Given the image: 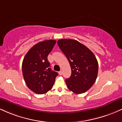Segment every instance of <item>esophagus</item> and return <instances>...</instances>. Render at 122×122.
I'll return each instance as SVG.
<instances>
[{
	"label": "esophagus",
	"mask_w": 122,
	"mask_h": 122,
	"mask_svg": "<svg viewBox=\"0 0 122 122\" xmlns=\"http://www.w3.org/2000/svg\"><path fill=\"white\" fill-rule=\"evenodd\" d=\"M59 73L60 75H62V71H60V72H59V73Z\"/></svg>",
	"instance_id": "obj_1"
}]
</instances>
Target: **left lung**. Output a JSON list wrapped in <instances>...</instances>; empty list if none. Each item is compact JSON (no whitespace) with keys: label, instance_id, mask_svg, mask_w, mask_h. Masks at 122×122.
<instances>
[{"label":"left lung","instance_id":"1","mask_svg":"<svg viewBox=\"0 0 122 122\" xmlns=\"http://www.w3.org/2000/svg\"><path fill=\"white\" fill-rule=\"evenodd\" d=\"M71 68V76L65 80L70 91L84 93L92 87L97 76L98 62L94 54L77 41L62 39L57 41Z\"/></svg>","mask_w":122,"mask_h":122}]
</instances>
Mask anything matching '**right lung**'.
Returning a JSON list of instances; mask_svg holds the SVG:
<instances>
[{"instance_id":"right-lung-1","label":"right lung","mask_w":122,"mask_h":122,"mask_svg":"<svg viewBox=\"0 0 122 122\" xmlns=\"http://www.w3.org/2000/svg\"><path fill=\"white\" fill-rule=\"evenodd\" d=\"M56 41L40 42L28 51L22 62V73L27 86L37 94L47 93L53 87L58 73L51 71L47 56Z\"/></svg>"}]
</instances>
